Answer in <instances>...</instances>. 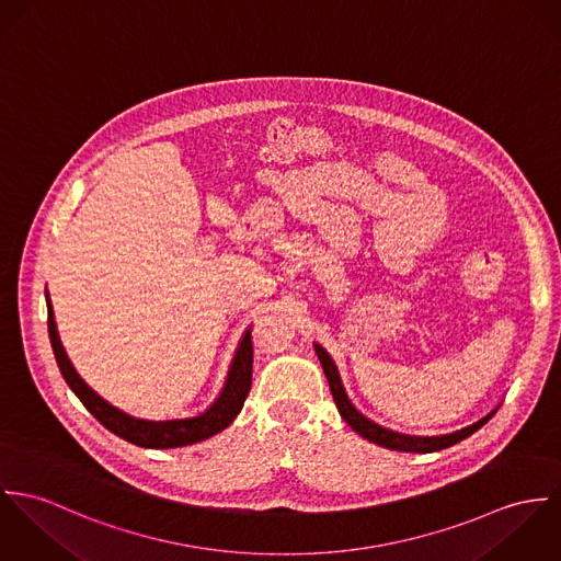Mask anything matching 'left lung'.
Instances as JSON below:
<instances>
[{"instance_id": "left-lung-1", "label": "left lung", "mask_w": 561, "mask_h": 561, "mask_svg": "<svg viewBox=\"0 0 561 561\" xmlns=\"http://www.w3.org/2000/svg\"><path fill=\"white\" fill-rule=\"evenodd\" d=\"M313 351L320 359V366L324 370L327 376V382H329V389H331V396L335 400V407L342 415V420L357 433V435L373 440L380 447H387V449H396V451H413V454H431V451H438V449H445L449 445H456L460 443L462 438L473 435L476 431H480L495 413H497L499 407L491 409L484 417H480L478 422L465 426V428H458V431H451V433H443V435H407V433H398V431H391V428H385L380 424L373 422L370 417H366L362 411H357V407L351 402L346 389H344V382H342V376L337 373V366L335 362L331 359V355L313 342Z\"/></svg>"}]
</instances>
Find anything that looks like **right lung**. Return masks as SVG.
Listing matches in <instances>:
<instances>
[{
  "label": "right lung",
  "instance_id": "add662e5",
  "mask_svg": "<svg viewBox=\"0 0 561 561\" xmlns=\"http://www.w3.org/2000/svg\"><path fill=\"white\" fill-rule=\"evenodd\" d=\"M47 297V311H49V340L51 348L58 362V368L62 373L66 385L72 389V393L81 400V404L114 435L125 438L128 443H135L139 447H152V449H170V447H185L199 443L204 438H210L221 431H226L237 415L241 413L245 398L251 389V366H253V348H251V327L243 333L237 353L232 357V364L228 368L226 382L219 391V396L210 402L208 409H204L197 415L179 417V420H144L128 415L123 409L114 407L105 398H101L81 376L75 370L72 362L68 359L64 351L62 340L56 324V313Z\"/></svg>",
  "mask_w": 561,
  "mask_h": 561
}]
</instances>
